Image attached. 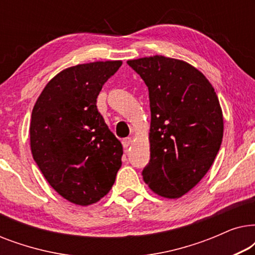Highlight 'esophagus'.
I'll return each mask as SVG.
<instances>
[{
	"mask_svg": "<svg viewBox=\"0 0 255 255\" xmlns=\"http://www.w3.org/2000/svg\"><path fill=\"white\" fill-rule=\"evenodd\" d=\"M132 144V138H125L123 140V146L124 148H128V146H130Z\"/></svg>",
	"mask_w": 255,
	"mask_h": 255,
	"instance_id": "34e87169",
	"label": "esophagus"
}]
</instances>
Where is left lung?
Masks as SVG:
<instances>
[{
	"mask_svg": "<svg viewBox=\"0 0 255 255\" xmlns=\"http://www.w3.org/2000/svg\"><path fill=\"white\" fill-rule=\"evenodd\" d=\"M128 65L148 88L151 156L142 179L160 196L181 197L203 179L221 148L218 97L207 78L184 61L153 55Z\"/></svg>",
	"mask_w": 255,
	"mask_h": 255,
	"instance_id": "left-lung-1",
	"label": "left lung"
}]
</instances>
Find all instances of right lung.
<instances>
[{
  "mask_svg": "<svg viewBox=\"0 0 255 255\" xmlns=\"http://www.w3.org/2000/svg\"><path fill=\"white\" fill-rule=\"evenodd\" d=\"M122 61L78 65L59 73L34 104L31 152L45 179L72 203L89 205L109 193L123 147L104 122L96 99Z\"/></svg>",
  "mask_w": 255,
  "mask_h": 255,
  "instance_id": "obj_1",
  "label": "right lung"
}]
</instances>
